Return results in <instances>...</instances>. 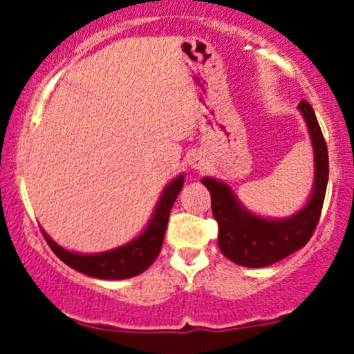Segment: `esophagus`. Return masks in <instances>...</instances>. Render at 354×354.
Masks as SVG:
<instances>
[{
  "label": "esophagus",
  "instance_id": "1",
  "mask_svg": "<svg viewBox=\"0 0 354 354\" xmlns=\"http://www.w3.org/2000/svg\"><path fill=\"white\" fill-rule=\"evenodd\" d=\"M200 166H202V162H197V160H195V164H194V167H197V169H198V167Z\"/></svg>",
  "mask_w": 354,
  "mask_h": 354
}]
</instances>
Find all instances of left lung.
Segmentation results:
<instances>
[{"mask_svg":"<svg viewBox=\"0 0 354 354\" xmlns=\"http://www.w3.org/2000/svg\"><path fill=\"white\" fill-rule=\"evenodd\" d=\"M308 127L315 154V183L308 203L295 216L283 221H270L250 214L234 198L230 187L212 178H203L212 198V214L217 221V243L221 252L243 267H267L286 259L303 248L312 238L329 180V154L313 108L306 101L298 104Z\"/></svg>","mask_w":354,"mask_h":354,"instance_id":"1","label":"left lung"}]
</instances>
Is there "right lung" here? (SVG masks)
Returning a JSON list of instances; mask_svg holds the SVG:
<instances>
[{
  "label": "right lung",
  "mask_w": 354,
  "mask_h": 354,
  "mask_svg": "<svg viewBox=\"0 0 354 354\" xmlns=\"http://www.w3.org/2000/svg\"><path fill=\"white\" fill-rule=\"evenodd\" d=\"M183 176H178L176 180L167 185L166 190L160 195V200L157 203V209L147 230L137 240L130 241V243L120 246L116 250L97 253V255H80V253H71L56 245L44 231H42V234L48 241L49 248L56 253V257L62 259L71 269L78 270V272L99 277V279H128V277L138 276L145 269H149L151 263L159 255L169 212L173 209V203L178 194L183 188Z\"/></svg>",
  "instance_id": "1"
}]
</instances>
